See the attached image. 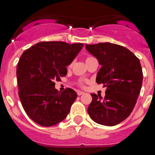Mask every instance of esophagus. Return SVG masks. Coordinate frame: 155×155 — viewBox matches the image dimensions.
I'll use <instances>...</instances> for the list:
<instances>
[{
	"mask_svg": "<svg viewBox=\"0 0 155 155\" xmlns=\"http://www.w3.org/2000/svg\"><path fill=\"white\" fill-rule=\"evenodd\" d=\"M77 94L79 96H80L82 94H84V92H83V91H77Z\"/></svg>",
	"mask_w": 155,
	"mask_h": 155,
	"instance_id": "34e87169",
	"label": "esophagus"
}]
</instances>
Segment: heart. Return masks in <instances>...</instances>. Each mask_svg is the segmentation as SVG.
Masks as SVG:
<instances>
[{
	"instance_id": "heart-1",
	"label": "heart",
	"mask_w": 155,
	"mask_h": 155,
	"mask_svg": "<svg viewBox=\"0 0 155 155\" xmlns=\"http://www.w3.org/2000/svg\"><path fill=\"white\" fill-rule=\"evenodd\" d=\"M92 58H92V57L87 58H86V62H87V61H90V60H91V59H92ZM69 66H71V65H69Z\"/></svg>"
}]
</instances>
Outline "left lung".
Masks as SVG:
<instances>
[{"instance_id": "1", "label": "left lung", "mask_w": 155, "mask_h": 155, "mask_svg": "<svg viewBox=\"0 0 155 155\" xmlns=\"http://www.w3.org/2000/svg\"><path fill=\"white\" fill-rule=\"evenodd\" d=\"M86 49L101 65L96 82L106 87L104 98L91 94L88 114L98 124L115 126L129 117L137 103L143 83L140 60L127 48L111 43L86 44Z\"/></svg>"}]
</instances>
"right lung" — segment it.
<instances>
[{"mask_svg": "<svg viewBox=\"0 0 155 155\" xmlns=\"http://www.w3.org/2000/svg\"><path fill=\"white\" fill-rule=\"evenodd\" d=\"M83 44L40 42L22 53L16 70L18 96L28 116L42 126H52L66 118L77 97L72 89L58 92L54 81L67 75Z\"/></svg>", "mask_w": 155, "mask_h": 155, "instance_id": "right-lung-1", "label": "right lung"}]
</instances>
